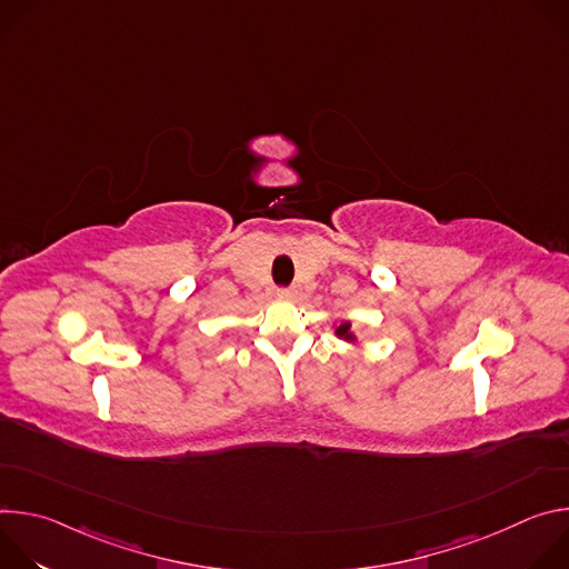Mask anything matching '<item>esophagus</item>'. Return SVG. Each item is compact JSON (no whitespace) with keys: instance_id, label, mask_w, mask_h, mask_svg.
Segmentation results:
<instances>
[{"instance_id":"esophagus-1","label":"esophagus","mask_w":569,"mask_h":569,"mask_svg":"<svg viewBox=\"0 0 569 569\" xmlns=\"http://www.w3.org/2000/svg\"><path fill=\"white\" fill-rule=\"evenodd\" d=\"M277 295L283 297V299H290V297H295V288H279Z\"/></svg>"}]
</instances>
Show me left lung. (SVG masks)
<instances>
[{
    "instance_id": "left-lung-1",
    "label": "left lung",
    "mask_w": 569,
    "mask_h": 569,
    "mask_svg": "<svg viewBox=\"0 0 569 569\" xmlns=\"http://www.w3.org/2000/svg\"><path fill=\"white\" fill-rule=\"evenodd\" d=\"M349 329H351V323H349V321H342L336 333H338L340 338H345V340H353V336H351V331H349Z\"/></svg>"
}]
</instances>
